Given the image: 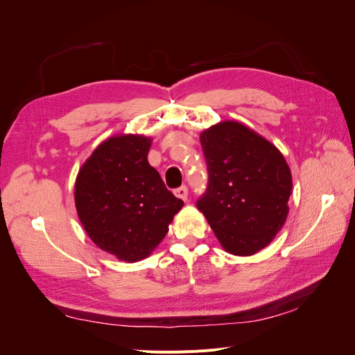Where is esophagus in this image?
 <instances>
[{
    "mask_svg": "<svg viewBox=\"0 0 355 355\" xmlns=\"http://www.w3.org/2000/svg\"><path fill=\"white\" fill-rule=\"evenodd\" d=\"M175 194H176V197H179L180 200L187 201V200H188V187H187V185L179 187V188L175 191Z\"/></svg>",
    "mask_w": 355,
    "mask_h": 355,
    "instance_id": "esophagus-1",
    "label": "esophagus"
}]
</instances>
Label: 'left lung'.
I'll use <instances>...</instances> for the list:
<instances>
[{"instance_id": "1", "label": "left lung", "mask_w": 355, "mask_h": 355, "mask_svg": "<svg viewBox=\"0 0 355 355\" xmlns=\"http://www.w3.org/2000/svg\"><path fill=\"white\" fill-rule=\"evenodd\" d=\"M209 185L197 200L225 250L250 256L283 228L292 173L283 154L237 121L211 125L200 136Z\"/></svg>"}]
</instances>
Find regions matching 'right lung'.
<instances>
[{
  "instance_id": "right-lung-1",
  "label": "right lung",
  "mask_w": 355,
  "mask_h": 355,
  "mask_svg": "<svg viewBox=\"0 0 355 355\" xmlns=\"http://www.w3.org/2000/svg\"><path fill=\"white\" fill-rule=\"evenodd\" d=\"M149 148L151 137L112 136L94 149L75 180V207L85 232L124 262L151 254L184 206L149 166Z\"/></svg>"
}]
</instances>
